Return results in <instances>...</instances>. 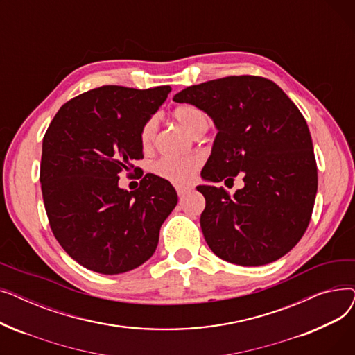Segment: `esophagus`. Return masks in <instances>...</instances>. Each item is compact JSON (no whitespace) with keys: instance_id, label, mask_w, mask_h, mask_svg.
<instances>
[{"instance_id":"34e87169","label":"esophagus","mask_w":355,"mask_h":355,"mask_svg":"<svg viewBox=\"0 0 355 355\" xmlns=\"http://www.w3.org/2000/svg\"><path fill=\"white\" fill-rule=\"evenodd\" d=\"M175 190H177V194H178V197H180L181 200L190 193V189H189V187H182V185H177Z\"/></svg>"}]
</instances>
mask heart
Masks as SVG:
<instances>
[{"mask_svg": "<svg viewBox=\"0 0 355 355\" xmlns=\"http://www.w3.org/2000/svg\"><path fill=\"white\" fill-rule=\"evenodd\" d=\"M173 116L181 123V126L194 137H201L210 126V116L202 107L193 103L178 105L173 110ZM157 137V119L148 118L139 129V144L144 149L153 146ZM200 168V159L197 157L177 158L164 157L154 164V173L177 184L189 182Z\"/></svg>", "mask_w": 355, "mask_h": 355, "instance_id": "heart-1", "label": "heart"}]
</instances>
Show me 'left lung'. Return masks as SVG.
<instances>
[{"label": "left lung", "mask_w": 355, "mask_h": 355, "mask_svg": "<svg viewBox=\"0 0 355 355\" xmlns=\"http://www.w3.org/2000/svg\"><path fill=\"white\" fill-rule=\"evenodd\" d=\"M175 102L207 112L218 132L202 168L207 181L237 174L245 187L198 185L206 198L200 226L220 259L262 266L285 256L311 221L318 189L312 139L301 110L275 82L241 74L185 87Z\"/></svg>", "instance_id": "left-lung-1"}]
</instances>
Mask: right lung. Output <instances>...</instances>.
Here are the masks:
<instances>
[{
  "instance_id": "right-lung-1",
  "label": "right lung",
  "mask_w": 355,
  "mask_h": 355,
  "mask_svg": "<svg viewBox=\"0 0 355 355\" xmlns=\"http://www.w3.org/2000/svg\"><path fill=\"white\" fill-rule=\"evenodd\" d=\"M170 86H101L66 102L43 138L40 182L49 225L83 268L118 275L141 266L157 249L164 220L177 206L170 181L141 175L134 191L121 173L138 171L139 129L165 102Z\"/></svg>"
}]
</instances>
